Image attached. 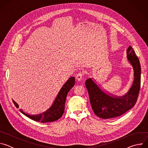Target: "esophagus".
I'll use <instances>...</instances> for the list:
<instances>
[{"label": "esophagus", "mask_w": 148, "mask_h": 148, "mask_svg": "<svg viewBox=\"0 0 148 148\" xmlns=\"http://www.w3.org/2000/svg\"><path fill=\"white\" fill-rule=\"evenodd\" d=\"M84 77V73L83 72H79L78 73L76 76H75V78L78 80V81H81L82 78Z\"/></svg>", "instance_id": "34e87169"}]
</instances>
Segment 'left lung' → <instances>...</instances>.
I'll list each match as a JSON object with an SVG mask.
<instances>
[{"mask_svg": "<svg viewBox=\"0 0 148 148\" xmlns=\"http://www.w3.org/2000/svg\"><path fill=\"white\" fill-rule=\"evenodd\" d=\"M127 58L134 70V80L132 86L127 94L123 97H112L105 94L89 78L86 81L90 103L94 114L102 119L119 116L131 109L136 103L140 87L141 69L138 57L131 46L126 50Z\"/></svg>", "mask_w": 148, "mask_h": 148, "instance_id": "obj_1", "label": "left lung"}]
</instances>
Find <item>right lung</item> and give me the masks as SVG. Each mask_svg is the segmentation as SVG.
Here are the masks:
<instances>
[{
  "label": "right lung",
  "mask_w": 148,
  "mask_h": 148,
  "mask_svg": "<svg viewBox=\"0 0 148 148\" xmlns=\"http://www.w3.org/2000/svg\"><path fill=\"white\" fill-rule=\"evenodd\" d=\"M74 84L75 78L74 77H71L61 88L52 106L46 112L36 115H28L24 112L22 110H20V112L29 118L41 123L50 122L59 119L64 112L67 95L72 87H73ZM13 102L16 107L18 108V104L14 100H13Z\"/></svg>",
  "instance_id": "1"
}]
</instances>
